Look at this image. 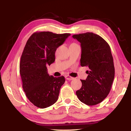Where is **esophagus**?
<instances>
[{"instance_id":"34e87169","label":"esophagus","mask_w":131,"mask_h":131,"mask_svg":"<svg viewBox=\"0 0 131 131\" xmlns=\"http://www.w3.org/2000/svg\"><path fill=\"white\" fill-rule=\"evenodd\" d=\"M65 78L66 80H73L74 78V77H72L70 76H69V75H67V76H65Z\"/></svg>"}]
</instances>
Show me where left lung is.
I'll use <instances>...</instances> for the list:
<instances>
[{
	"label": "left lung",
	"mask_w": 131,
	"mask_h": 131,
	"mask_svg": "<svg viewBox=\"0 0 131 131\" xmlns=\"http://www.w3.org/2000/svg\"><path fill=\"white\" fill-rule=\"evenodd\" d=\"M73 38L81 43L80 65L88 66L85 80L76 91L81 102L88 106L97 105L110 91L114 78L113 58L108 44L102 37L92 32L74 35Z\"/></svg>",
	"instance_id": "left-lung-1"
}]
</instances>
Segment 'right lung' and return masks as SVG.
<instances>
[{
	"instance_id": "1",
	"label": "right lung",
	"mask_w": 131,
	"mask_h": 131,
	"mask_svg": "<svg viewBox=\"0 0 131 131\" xmlns=\"http://www.w3.org/2000/svg\"><path fill=\"white\" fill-rule=\"evenodd\" d=\"M69 36L70 34L36 32L26 42L21 57L19 73L26 97L37 107H49L58 99L65 77L49 76L47 66L55 61L57 48Z\"/></svg>"
}]
</instances>
